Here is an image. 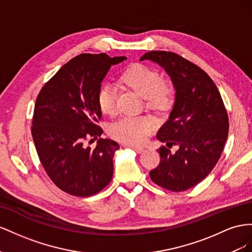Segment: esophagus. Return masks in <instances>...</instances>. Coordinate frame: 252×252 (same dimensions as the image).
Segmentation results:
<instances>
[{"mask_svg": "<svg viewBox=\"0 0 252 252\" xmlns=\"http://www.w3.org/2000/svg\"><path fill=\"white\" fill-rule=\"evenodd\" d=\"M128 148H130V149H132L133 151H135V152L136 153H138V154H140V153H142L143 152V151H145V149H143V148H140V147H128Z\"/></svg>", "mask_w": 252, "mask_h": 252, "instance_id": "esophagus-1", "label": "esophagus"}]
</instances>
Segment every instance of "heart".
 Returning a JSON list of instances; mask_svg holds the SVG:
<instances>
[{"mask_svg":"<svg viewBox=\"0 0 252 252\" xmlns=\"http://www.w3.org/2000/svg\"><path fill=\"white\" fill-rule=\"evenodd\" d=\"M120 81L145 98L147 109L163 114L169 112L174 103L173 85L163 80L159 71L142 64L128 66L120 75ZM97 103L105 115L117 111V90L111 83H102L97 91ZM155 128V121L148 116L125 117L114 122L109 133L114 139L130 146H138L146 141Z\"/></svg>","mask_w":252,"mask_h":252,"instance_id":"1","label":"heart"}]
</instances>
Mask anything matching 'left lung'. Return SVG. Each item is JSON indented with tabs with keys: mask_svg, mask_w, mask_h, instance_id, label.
<instances>
[{
	"mask_svg": "<svg viewBox=\"0 0 252 252\" xmlns=\"http://www.w3.org/2000/svg\"><path fill=\"white\" fill-rule=\"evenodd\" d=\"M140 60L163 67L176 92L169 119L156 135L168 148L158 150L160 162L150 177L163 189L186 191L209 175L220 159L229 131L226 107L212 79L182 56L152 50ZM173 145L179 148L175 153L169 150Z\"/></svg>",
	"mask_w": 252,
	"mask_h": 252,
	"instance_id": "8db88e82",
	"label": "left lung"
}]
</instances>
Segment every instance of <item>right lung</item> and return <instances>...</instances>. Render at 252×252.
Wrapping results in <instances>:
<instances>
[{
    "label": "right lung",
    "mask_w": 252,
    "mask_h": 252,
    "mask_svg": "<svg viewBox=\"0 0 252 252\" xmlns=\"http://www.w3.org/2000/svg\"><path fill=\"white\" fill-rule=\"evenodd\" d=\"M126 59L79 55L49 79L35 100L32 135L39 159L52 182L70 195H94L112 181L118 143L99 138L92 150L84 141L103 133L97 91L110 67Z\"/></svg>",
    "instance_id": "right-lung-1"
}]
</instances>
